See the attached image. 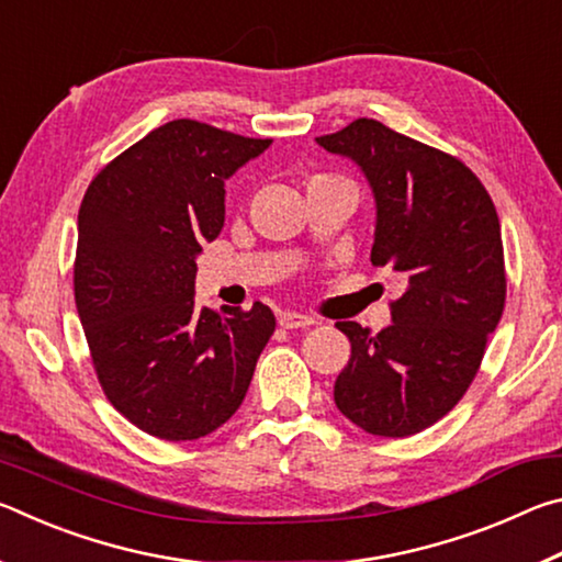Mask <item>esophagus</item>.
<instances>
[{"label": "esophagus", "instance_id": "obj_1", "mask_svg": "<svg viewBox=\"0 0 562 562\" xmlns=\"http://www.w3.org/2000/svg\"><path fill=\"white\" fill-rule=\"evenodd\" d=\"M278 322H280V327H284V329H302V327L315 325V319H312V317L302 315V312H290V310L280 312Z\"/></svg>", "mask_w": 562, "mask_h": 562}]
</instances>
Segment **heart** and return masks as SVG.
Masks as SVG:
<instances>
[{"label":"heart","instance_id":"1","mask_svg":"<svg viewBox=\"0 0 562 562\" xmlns=\"http://www.w3.org/2000/svg\"><path fill=\"white\" fill-rule=\"evenodd\" d=\"M317 180H339V178H335V176H315L310 180V183H317Z\"/></svg>","mask_w":562,"mask_h":562}]
</instances>
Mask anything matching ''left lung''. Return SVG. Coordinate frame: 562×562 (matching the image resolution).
Segmentation results:
<instances>
[{
	"mask_svg": "<svg viewBox=\"0 0 562 562\" xmlns=\"http://www.w3.org/2000/svg\"><path fill=\"white\" fill-rule=\"evenodd\" d=\"M361 168L376 203L372 265L398 274L392 325L337 322L351 357L335 404L374 436L429 429L471 386L506 304L496 205L471 168L374 119L319 136Z\"/></svg>",
	"mask_w": 562,
	"mask_h": 562,
	"instance_id": "8db88e82",
	"label": "left lung"
}]
</instances>
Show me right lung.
Segmentation results:
<instances>
[{
	"mask_svg": "<svg viewBox=\"0 0 562 562\" xmlns=\"http://www.w3.org/2000/svg\"><path fill=\"white\" fill-rule=\"evenodd\" d=\"M168 121L91 180L79 207L74 297L103 394L166 441L213 434L243 404L274 331L268 304H195V258L225 223V180L270 148Z\"/></svg>",
	"mask_w": 562,
	"mask_h": 562,
	"instance_id": "1",
	"label": "right lung"
}]
</instances>
